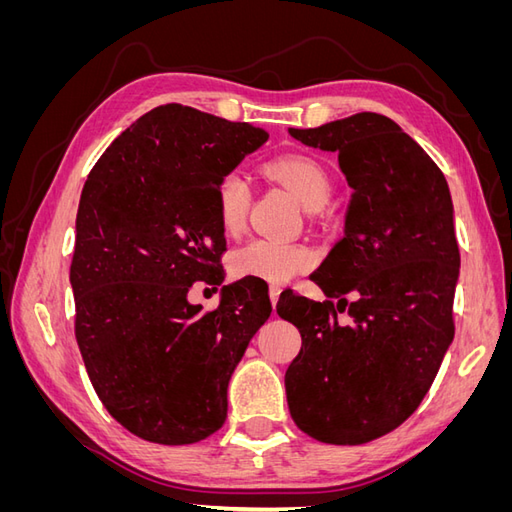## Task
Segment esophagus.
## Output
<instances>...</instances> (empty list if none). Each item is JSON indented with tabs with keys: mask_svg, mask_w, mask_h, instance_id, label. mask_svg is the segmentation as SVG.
I'll list each match as a JSON object with an SVG mask.
<instances>
[{
	"mask_svg": "<svg viewBox=\"0 0 512 512\" xmlns=\"http://www.w3.org/2000/svg\"><path fill=\"white\" fill-rule=\"evenodd\" d=\"M280 292H282V288H280V286H275V284L269 288V299H271V305H273V312H275L277 299H280Z\"/></svg>",
	"mask_w": 512,
	"mask_h": 512,
	"instance_id": "obj_1",
	"label": "esophagus"
}]
</instances>
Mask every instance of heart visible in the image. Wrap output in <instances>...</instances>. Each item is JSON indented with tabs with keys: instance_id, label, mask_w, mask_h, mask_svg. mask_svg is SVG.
Instances as JSON below:
<instances>
[{
	"instance_id": "1",
	"label": "heart",
	"mask_w": 512,
	"mask_h": 512,
	"mask_svg": "<svg viewBox=\"0 0 512 512\" xmlns=\"http://www.w3.org/2000/svg\"><path fill=\"white\" fill-rule=\"evenodd\" d=\"M265 173L297 196L305 211L314 213L329 203L333 192L331 179L327 170L314 160L301 156L273 158L265 164ZM252 196V179L245 170H226L215 188V215L226 235H239L243 230L252 207ZM314 262L316 254L305 243L256 237L232 252L230 269L237 277H256L271 284H284L294 275L312 269Z\"/></svg>"
}]
</instances>
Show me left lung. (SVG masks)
<instances>
[{"label": "left lung", "instance_id": "obj_1", "mask_svg": "<svg viewBox=\"0 0 512 512\" xmlns=\"http://www.w3.org/2000/svg\"><path fill=\"white\" fill-rule=\"evenodd\" d=\"M288 132L335 151L354 190L346 235L312 273L329 299L286 290L277 301L303 339L286 371L288 408L307 436L363 444L418 408L453 342V200L438 164L389 117L356 113ZM333 298L350 325L336 320Z\"/></svg>", "mask_w": 512, "mask_h": 512}]
</instances>
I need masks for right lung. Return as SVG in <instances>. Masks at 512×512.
<instances>
[{"label": "right lung", "mask_w": 512, "mask_h": 512, "mask_svg": "<svg viewBox=\"0 0 512 512\" xmlns=\"http://www.w3.org/2000/svg\"><path fill=\"white\" fill-rule=\"evenodd\" d=\"M269 132L164 104L121 132L91 168L70 265L74 335L115 421L156 444H192L226 421L228 380L271 314L250 282L220 305L188 303L222 284L226 237L215 188Z\"/></svg>", "instance_id": "right-lung-1"}]
</instances>
